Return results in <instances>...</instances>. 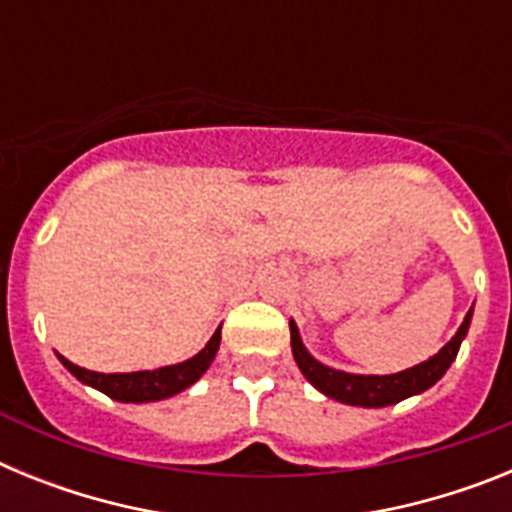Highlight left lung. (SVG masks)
<instances>
[{
    "label": "left lung",
    "instance_id": "8db88e82",
    "mask_svg": "<svg viewBox=\"0 0 512 512\" xmlns=\"http://www.w3.org/2000/svg\"><path fill=\"white\" fill-rule=\"evenodd\" d=\"M474 305L469 307L467 318L459 325L456 336L451 338L446 346L431 356L423 364H415L405 372L397 374H351L333 369V366L320 364L315 356L305 348L297 330L295 320H289V336H292V356H295L300 372L305 374L307 382L318 392H323L330 400L343 402V405H356V408H387V405H397V402L408 400V397L420 395V392L431 390L433 384L446 374L451 364H454L456 354H459L461 341L467 338L469 323H472Z\"/></svg>",
    "mask_w": 512,
    "mask_h": 512
}]
</instances>
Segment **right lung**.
<instances>
[{"mask_svg":"<svg viewBox=\"0 0 512 512\" xmlns=\"http://www.w3.org/2000/svg\"><path fill=\"white\" fill-rule=\"evenodd\" d=\"M220 328H223V325H220ZM220 328L212 333V338L205 343V348H202L200 354H194L192 359L182 361V364L161 366V369H153V372L146 369V372L130 374H99L89 372V369H81V366L71 364V361L63 359V356H58V359H61V364L66 366L81 384L104 392V395L112 397V400L156 402L184 392L210 369V364L215 361L217 348H220Z\"/></svg>","mask_w":512,"mask_h":512,"instance_id":"right-lung-1","label":"right lung"}]
</instances>
